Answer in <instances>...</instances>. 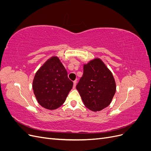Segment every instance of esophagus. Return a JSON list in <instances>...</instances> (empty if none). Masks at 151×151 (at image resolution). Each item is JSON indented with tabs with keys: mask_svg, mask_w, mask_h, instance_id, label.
Returning a JSON list of instances; mask_svg holds the SVG:
<instances>
[{
	"mask_svg": "<svg viewBox=\"0 0 151 151\" xmlns=\"http://www.w3.org/2000/svg\"><path fill=\"white\" fill-rule=\"evenodd\" d=\"M74 85H73V88H76V84H77V81H74Z\"/></svg>",
	"mask_w": 151,
	"mask_h": 151,
	"instance_id": "1",
	"label": "esophagus"
}]
</instances>
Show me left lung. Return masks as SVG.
I'll return each mask as SVG.
<instances>
[{"label": "left lung", "instance_id": "obj_1", "mask_svg": "<svg viewBox=\"0 0 151 151\" xmlns=\"http://www.w3.org/2000/svg\"><path fill=\"white\" fill-rule=\"evenodd\" d=\"M83 76L76 89L85 106L94 111L107 107L116 92V84L111 72L99 58L84 65Z\"/></svg>", "mask_w": 151, "mask_h": 151}]
</instances>
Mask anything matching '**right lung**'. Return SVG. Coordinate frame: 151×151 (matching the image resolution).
Listing matches in <instances>:
<instances>
[{"label":"right lung","mask_w":151,"mask_h":151,"mask_svg":"<svg viewBox=\"0 0 151 151\" xmlns=\"http://www.w3.org/2000/svg\"><path fill=\"white\" fill-rule=\"evenodd\" d=\"M73 83L58 58L52 57L36 73L33 89L41 106L55 109L65 102L72 89Z\"/></svg>","instance_id":"right-lung-1"}]
</instances>
